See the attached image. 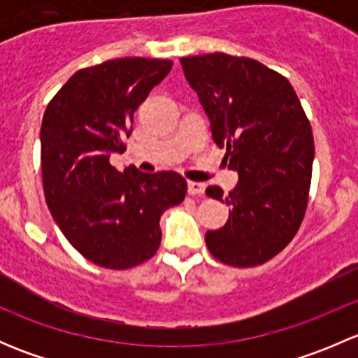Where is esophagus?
<instances>
[{"label":"esophagus","instance_id":"34e87169","mask_svg":"<svg viewBox=\"0 0 358 358\" xmlns=\"http://www.w3.org/2000/svg\"><path fill=\"white\" fill-rule=\"evenodd\" d=\"M187 190H189L190 196H202L206 190L204 183H197V182H189L187 183Z\"/></svg>","mask_w":358,"mask_h":358}]
</instances>
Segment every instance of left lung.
Segmentation results:
<instances>
[{"mask_svg":"<svg viewBox=\"0 0 358 358\" xmlns=\"http://www.w3.org/2000/svg\"><path fill=\"white\" fill-rule=\"evenodd\" d=\"M189 85L225 147L236 189L206 196L230 206L229 220L206 232V246L230 266H256L279 255L298 232L306 206L315 145L312 126L291 83L248 57L227 53L182 57Z\"/></svg>","mask_w":358,"mask_h":358,"instance_id":"left-lung-1","label":"left lung"}]
</instances>
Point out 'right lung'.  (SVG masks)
Here are the masks:
<instances>
[{"instance_id": "1", "label": "right lung", "mask_w": 358, "mask_h": 358, "mask_svg": "<svg viewBox=\"0 0 358 358\" xmlns=\"http://www.w3.org/2000/svg\"><path fill=\"white\" fill-rule=\"evenodd\" d=\"M171 67V60L128 57L81 69L43 115L46 204L72 248L103 268H133L152 258L161 215L185 199L178 173L147 175L135 166L121 173L109 162L126 150L133 114Z\"/></svg>"}]
</instances>
